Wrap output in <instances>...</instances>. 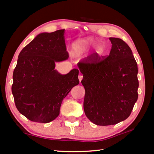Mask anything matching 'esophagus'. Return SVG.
<instances>
[{
  "mask_svg": "<svg viewBox=\"0 0 154 154\" xmlns=\"http://www.w3.org/2000/svg\"><path fill=\"white\" fill-rule=\"evenodd\" d=\"M78 78H79V82H81V81L82 80V79H83V76L81 74H79V76H78Z\"/></svg>",
  "mask_w": 154,
  "mask_h": 154,
  "instance_id": "34e87169",
  "label": "esophagus"
}]
</instances>
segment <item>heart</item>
<instances>
[{
    "label": "heart",
    "instance_id": "heart-1",
    "mask_svg": "<svg viewBox=\"0 0 154 154\" xmlns=\"http://www.w3.org/2000/svg\"><path fill=\"white\" fill-rule=\"evenodd\" d=\"M96 43V39L92 36H88L86 38H79L75 41L72 43V47L75 54H79L84 51L85 49L90 48L91 46L95 45ZM106 49V44L100 41L96 45V50L98 54H103Z\"/></svg>",
    "mask_w": 154,
    "mask_h": 154
}]
</instances>
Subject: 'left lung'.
I'll list each match as a JSON object with an SVG mask.
<instances>
[{
  "mask_svg": "<svg viewBox=\"0 0 154 154\" xmlns=\"http://www.w3.org/2000/svg\"><path fill=\"white\" fill-rule=\"evenodd\" d=\"M109 40L112 47L106 58L95 54L77 64L85 90V114L98 126L126 119L138 99V67L131 49L119 38Z\"/></svg>",
  "mask_w": 154,
  "mask_h": 154,
  "instance_id": "obj_1",
  "label": "left lung"
}]
</instances>
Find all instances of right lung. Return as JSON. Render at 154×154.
I'll list each match as a JSON object with an SVG mask.
<instances>
[{"instance_id":"1","label":"right lung","mask_w":154,"mask_h":154,"mask_svg":"<svg viewBox=\"0 0 154 154\" xmlns=\"http://www.w3.org/2000/svg\"><path fill=\"white\" fill-rule=\"evenodd\" d=\"M64 29L38 35L19 54L11 91L15 106L29 120L49 123L60 114L63 99L79 84V70L62 75L56 62L69 58Z\"/></svg>"}]
</instances>
